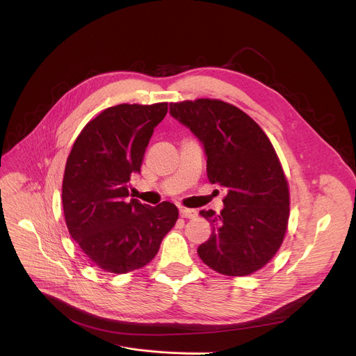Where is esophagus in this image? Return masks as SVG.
<instances>
[{"instance_id":"1","label":"esophagus","mask_w":356,"mask_h":356,"mask_svg":"<svg viewBox=\"0 0 356 356\" xmlns=\"http://www.w3.org/2000/svg\"><path fill=\"white\" fill-rule=\"evenodd\" d=\"M197 216L195 210H190V209H180V217L183 218H194Z\"/></svg>"}]
</instances>
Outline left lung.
Listing matches in <instances>:
<instances>
[{
	"label": "left lung",
	"instance_id": "left-lung-1",
	"mask_svg": "<svg viewBox=\"0 0 356 356\" xmlns=\"http://www.w3.org/2000/svg\"><path fill=\"white\" fill-rule=\"evenodd\" d=\"M169 113L204 147L209 180L227 190L220 214L200 211L213 234L198 246V257L227 276L259 270L283 242L290 206L269 138L249 115L220 99L172 103Z\"/></svg>",
	"mask_w": 356,
	"mask_h": 356
}]
</instances>
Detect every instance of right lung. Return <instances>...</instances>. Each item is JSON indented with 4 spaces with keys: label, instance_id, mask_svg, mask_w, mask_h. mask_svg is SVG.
<instances>
[{
    "label": "right lung",
    "instance_id": "obj_1",
    "mask_svg": "<svg viewBox=\"0 0 356 356\" xmlns=\"http://www.w3.org/2000/svg\"><path fill=\"white\" fill-rule=\"evenodd\" d=\"M166 113L168 103L110 107L83 128L67 158L62 201L69 232L106 272L147 265L179 218L172 202L150 207L129 198L128 190Z\"/></svg>",
    "mask_w": 356,
    "mask_h": 356
}]
</instances>
